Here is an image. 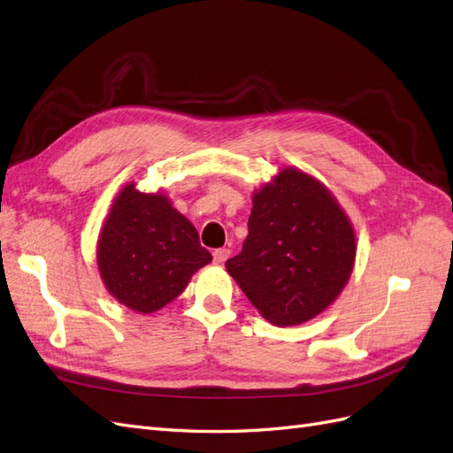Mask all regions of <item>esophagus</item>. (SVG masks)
<instances>
[{"instance_id": "obj_1", "label": "esophagus", "mask_w": 453, "mask_h": 453, "mask_svg": "<svg viewBox=\"0 0 453 453\" xmlns=\"http://www.w3.org/2000/svg\"><path fill=\"white\" fill-rule=\"evenodd\" d=\"M212 257H214L216 264H224V261L229 257V250H227V248H218V250L212 252Z\"/></svg>"}]
</instances>
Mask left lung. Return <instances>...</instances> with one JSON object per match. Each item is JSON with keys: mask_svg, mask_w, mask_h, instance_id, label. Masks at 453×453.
Listing matches in <instances>:
<instances>
[{"mask_svg": "<svg viewBox=\"0 0 453 453\" xmlns=\"http://www.w3.org/2000/svg\"><path fill=\"white\" fill-rule=\"evenodd\" d=\"M252 203L248 237L227 273L271 324L309 322L354 269L352 224L324 184L297 169L280 171Z\"/></svg>", "mask_w": 453, "mask_h": 453, "instance_id": "1", "label": "left lung"}]
</instances>
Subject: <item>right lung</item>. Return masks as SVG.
<instances>
[{"mask_svg": "<svg viewBox=\"0 0 453 453\" xmlns=\"http://www.w3.org/2000/svg\"><path fill=\"white\" fill-rule=\"evenodd\" d=\"M212 259L189 220L162 194L127 184L114 199L97 241L101 279L116 301L150 314L179 297Z\"/></svg>", "mask_w": 453, "mask_h": 453, "instance_id": "obj_1", "label": "right lung"}]
</instances>
